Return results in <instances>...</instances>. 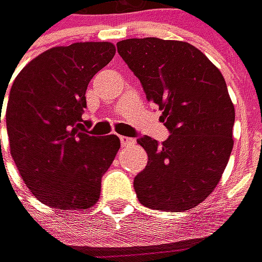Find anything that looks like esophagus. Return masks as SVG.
Returning <instances> with one entry per match:
<instances>
[{
	"mask_svg": "<svg viewBox=\"0 0 262 262\" xmlns=\"http://www.w3.org/2000/svg\"><path fill=\"white\" fill-rule=\"evenodd\" d=\"M119 140H121V144L123 147L129 146V144H132L133 143V139H130V137H126V136H119Z\"/></svg>",
	"mask_w": 262,
	"mask_h": 262,
	"instance_id": "obj_1",
	"label": "esophagus"
}]
</instances>
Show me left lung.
<instances>
[{
	"label": "left lung",
	"instance_id": "left-lung-1",
	"mask_svg": "<svg viewBox=\"0 0 262 262\" xmlns=\"http://www.w3.org/2000/svg\"><path fill=\"white\" fill-rule=\"evenodd\" d=\"M116 48L170 133L161 144L137 139L148 156L133 182L137 199L152 210L194 208L216 187L233 148L234 106L224 76L189 42L127 38Z\"/></svg>",
	"mask_w": 262,
	"mask_h": 262
}]
</instances>
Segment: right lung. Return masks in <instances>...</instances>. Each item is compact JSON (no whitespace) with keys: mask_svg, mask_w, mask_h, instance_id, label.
<instances>
[{"mask_svg":"<svg viewBox=\"0 0 262 262\" xmlns=\"http://www.w3.org/2000/svg\"><path fill=\"white\" fill-rule=\"evenodd\" d=\"M115 55L106 41L75 42L40 54L13 80L7 132L15 165L38 201L59 210H87L121 147L116 135L89 136L82 118L89 83ZM0 93V123L4 97Z\"/></svg>","mask_w":262,"mask_h":262,"instance_id":"obj_1","label":"right lung"}]
</instances>
